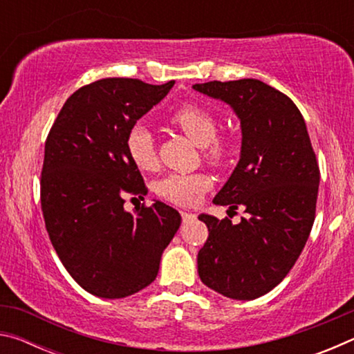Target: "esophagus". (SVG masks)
<instances>
[{
	"instance_id": "34e87169",
	"label": "esophagus",
	"mask_w": 354,
	"mask_h": 354,
	"mask_svg": "<svg viewBox=\"0 0 354 354\" xmlns=\"http://www.w3.org/2000/svg\"><path fill=\"white\" fill-rule=\"evenodd\" d=\"M181 217L184 221H189V220H195L196 215L192 214V212H181Z\"/></svg>"
}]
</instances>
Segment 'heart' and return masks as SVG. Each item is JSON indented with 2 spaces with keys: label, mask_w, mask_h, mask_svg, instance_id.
I'll list each match as a JSON object with an SVG mask.
<instances>
[{
  "label": "heart",
  "mask_w": 354,
  "mask_h": 354,
  "mask_svg": "<svg viewBox=\"0 0 354 354\" xmlns=\"http://www.w3.org/2000/svg\"><path fill=\"white\" fill-rule=\"evenodd\" d=\"M170 123L201 145L203 158L215 167L230 164L237 151L236 137L227 133L217 134V118L207 107L198 103H184L178 106L170 115ZM128 158L137 169L149 171L156 169L158 154H156L154 137L145 124L137 123L128 131L127 140ZM212 181L203 173H171L158 183V194L164 200L179 206H192L201 198L206 190L211 189Z\"/></svg>",
  "instance_id": "obj_1"
}]
</instances>
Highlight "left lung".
Here are the masks:
<instances>
[{
	"instance_id": "1",
	"label": "left lung",
	"mask_w": 354,
	"mask_h": 354,
	"mask_svg": "<svg viewBox=\"0 0 354 354\" xmlns=\"http://www.w3.org/2000/svg\"><path fill=\"white\" fill-rule=\"evenodd\" d=\"M195 91L230 104L242 127L241 160L214 203L245 207L241 223L201 214L209 231L198 274L209 289L254 299L295 266L313 230L320 169L295 103L259 80L211 81Z\"/></svg>"
}]
</instances>
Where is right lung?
Wrapping results in <instances>:
<instances>
[{
  "instance_id": "1",
  "label": "right lung",
  "mask_w": 354,
  "mask_h": 354,
  "mask_svg": "<svg viewBox=\"0 0 354 354\" xmlns=\"http://www.w3.org/2000/svg\"><path fill=\"white\" fill-rule=\"evenodd\" d=\"M133 77L87 84L65 101L45 142L40 203L59 259L84 290L124 298L158 277L162 251L181 225L156 201L134 214L124 198L148 194L128 158V131L170 92Z\"/></svg>"
}]
</instances>
